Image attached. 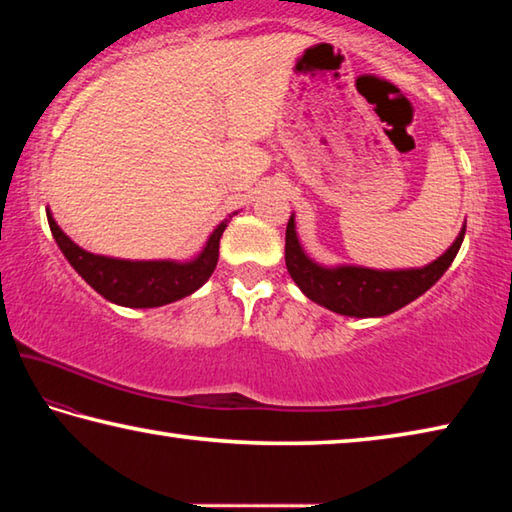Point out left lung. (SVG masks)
<instances>
[{"instance_id": "1", "label": "left lung", "mask_w": 512, "mask_h": 512, "mask_svg": "<svg viewBox=\"0 0 512 512\" xmlns=\"http://www.w3.org/2000/svg\"><path fill=\"white\" fill-rule=\"evenodd\" d=\"M465 225L458 237L436 262L422 268H402V271H377L366 266H323L311 259L300 246L293 214L287 223V246L284 259L287 271L300 291L316 305L334 314L352 318H379L409 305L429 291L443 273L452 266L458 248L463 244Z\"/></svg>"}]
</instances>
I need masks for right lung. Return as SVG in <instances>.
I'll return each instance as SVG.
<instances>
[{"label":"right lung","mask_w":512,"mask_h":512,"mask_svg":"<svg viewBox=\"0 0 512 512\" xmlns=\"http://www.w3.org/2000/svg\"><path fill=\"white\" fill-rule=\"evenodd\" d=\"M237 214V212H232ZM232 214L216 225L207 237L201 253L189 262L176 259H117L106 255H94L76 246L63 230L58 228L54 216L47 210L49 228L58 248L63 250L67 262L74 266L90 287L103 298L121 307L151 309L192 296L196 289L210 280L216 262H219V241L230 223Z\"/></svg>","instance_id":"right-lung-1"}]
</instances>
